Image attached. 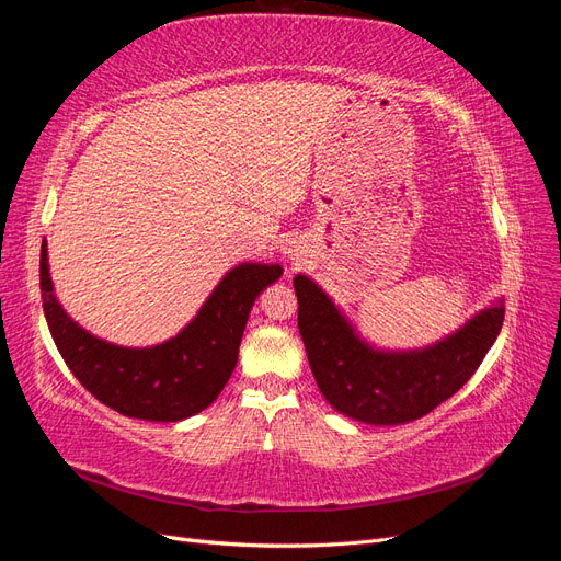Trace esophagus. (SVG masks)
Returning a JSON list of instances; mask_svg holds the SVG:
<instances>
[{"instance_id":"obj_1","label":"esophagus","mask_w":561,"mask_h":561,"mask_svg":"<svg viewBox=\"0 0 561 561\" xmlns=\"http://www.w3.org/2000/svg\"><path fill=\"white\" fill-rule=\"evenodd\" d=\"M290 260H295V262H299V252H293V254H290Z\"/></svg>"}]
</instances>
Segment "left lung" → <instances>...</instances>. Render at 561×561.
Returning a JSON list of instances; mask_svg holds the SVG:
<instances>
[{
    "instance_id": "8db88e82",
    "label": "left lung",
    "mask_w": 561,
    "mask_h": 561,
    "mask_svg": "<svg viewBox=\"0 0 561 561\" xmlns=\"http://www.w3.org/2000/svg\"><path fill=\"white\" fill-rule=\"evenodd\" d=\"M295 293L299 334L320 393L336 412L375 426L421 419L451 398L484 360L505 316L496 301L435 346L386 353L367 346L311 278L295 276Z\"/></svg>"
}]
</instances>
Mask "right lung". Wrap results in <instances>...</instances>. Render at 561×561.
Here are the masks:
<instances>
[{
	"label": "right lung",
	"instance_id": "right-lung-1",
	"mask_svg": "<svg viewBox=\"0 0 561 561\" xmlns=\"http://www.w3.org/2000/svg\"><path fill=\"white\" fill-rule=\"evenodd\" d=\"M280 274L278 264H239L178 336L159 346L124 348L89 334L62 311L48 276L46 243L39 257L44 316L65 365L100 402L145 421H182L217 400L239 360L254 299Z\"/></svg>",
	"mask_w": 561,
	"mask_h": 561
}]
</instances>
